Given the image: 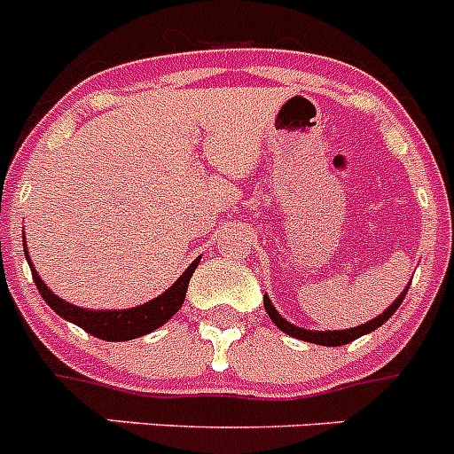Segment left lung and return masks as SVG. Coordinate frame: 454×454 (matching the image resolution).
Wrapping results in <instances>:
<instances>
[{
    "instance_id": "obj_1",
    "label": "left lung",
    "mask_w": 454,
    "mask_h": 454,
    "mask_svg": "<svg viewBox=\"0 0 454 454\" xmlns=\"http://www.w3.org/2000/svg\"><path fill=\"white\" fill-rule=\"evenodd\" d=\"M404 295H407V288H404V291L400 293V298L395 300V302H393L391 307L384 311V314L377 316V318L368 320V323H364V325H356V327H350V330H332V332H311V330H302V327H295V325L288 323V320H284L282 316H279V311L272 307V302L268 295H263V307H266V311H268V316H270L272 323H275L282 332H286L288 336H293V339L309 340V343H318V346L336 348V346H346V343H350V340L359 339V336L368 334V332L377 330V327H382V325L387 323L393 314H395V309L403 304Z\"/></svg>"
}]
</instances>
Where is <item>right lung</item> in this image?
Wrapping results in <instances>:
<instances>
[{
  "instance_id": "add662e5",
  "label": "right lung",
  "mask_w": 454,
  "mask_h": 454,
  "mask_svg": "<svg viewBox=\"0 0 454 454\" xmlns=\"http://www.w3.org/2000/svg\"><path fill=\"white\" fill-rule=\"evenodd\" d=\"M24 254H27V247H24ZM27 262H29V254H27ZM198 263L200 259H195V262L184 270V275L179 277L177 282L172 284L166 293H161L159 298L140 304V307L118 309V311H111V309H108V311H92V309H82L77 307V304L66 302V300H61L56 293H51L50 288L45 286V282H43L38 272L34 270L31 262L29 266L35 286H38V293L43 295V300L54 309L56 314L61 316V318L79 325V327L86 330L88 334L98 336V339L102 340H131L159 330L161 325H166L172 316L177 314L179 307L184 304V298H186L191 275L195 272Z\"/></svg>"
}]
</instances>
